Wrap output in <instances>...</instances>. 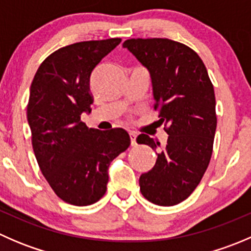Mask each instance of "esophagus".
Returning a JSON list of instances; mask_svg holds the SVG:
<instances>
[{
    "mask_svg": "<svg viewBox=\"0 0 251 251\" xmlns=\"http://www.w3.org/2000/svg\"><path fill=\"white\" fill-rule=\"evenodd\" d=\"M136 138H137V135L135 132H130V140H131V146L136 147L137 146V142H136Z\"/></svg>",
    "mask_w": 251,
    "mask_h": 251,
    "instance_id": "esophagus-1",
    "label": "esophagus"
}]
</instances>
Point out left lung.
Returning a JSON list of instances; mask_svg holds the SVG:
<instances>
[{
  "mask_svg": "<svg viewBox=\"0 0 251 251\" xmlns=\"http://www.w3.org/2000/svg\"><path fill=\"white\" fill-rule=\"evenodd\" d=\"M123 46L151 73L154 109L169 135L164 147L144 133L137 137V143L160 148L154 168L141 175V193L173 206L193 193L209 166L217 125L214 85L201 58L181 42L130 39Z\"/></svg>",
  "mask_w": 251,
  "mask_h": 251,
  "instance_id": "obj_1",
  "label": "left lung"
}]
</instances>
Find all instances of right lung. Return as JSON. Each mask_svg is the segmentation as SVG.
Returning a JSON list of instances; mask_svg holds the SVG:
<instances>
[{
	"label": "right lung",
	"instance_id": "add662e5",
	"mask_svg": "<svg viewBox=\"0 0 251 251\" xmlns=\"http://www.w3.org/2000/svg\"><path fill=\"white\" fill-rule=\"evenodd\" d=\"M121 39L82 41L54 50L37 69L26 108L37 164L65 203L86 206L107 191L110 163L130 147L123 128L98 131L81 121L91 111L90 78Z\"/></svg>",
	"mask_w": 251,
	"mask_h": 251
}]
</instances>
